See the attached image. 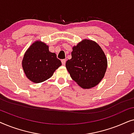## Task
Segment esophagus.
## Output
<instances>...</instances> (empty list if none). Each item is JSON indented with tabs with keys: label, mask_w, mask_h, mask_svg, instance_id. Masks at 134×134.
<instances>
[{
	"label": "esophagus",
	"mask_w": 134,
	"mask_h": 134,
	"mask_svg": "<svg viewBox=\"0 0 134 134\" xmlns=\"http://www.w3.org/2000/svg\"><path fill=\"white\" fill-rule=\"evenodd\" d=\"M66 60H62V65H65V64H66Z\"/></svg>",
	"instance_id": "obj_1"
}]
</instances>
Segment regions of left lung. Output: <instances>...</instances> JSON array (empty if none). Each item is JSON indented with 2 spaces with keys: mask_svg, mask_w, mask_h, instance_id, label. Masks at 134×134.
<instances>
[{
  "mask_svg": "<svg viewBox=\"0 0 134 134\" xmlns=\"http://www.w3.org/2000/svg\"><path fill=\"white\" fill-rule=\"evenodd\" d=\"M72 58L66 67L73 80L85 89L99 84L105 75L107 60L98 43L83 40L72 47Z\"/></svg>",
  "mask_w": 134,
  "mask_h": 134,
  "instance_id": "8db88e82",
  "label": "left lung"
}]
</instances>
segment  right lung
<instances>
[{"label":"right lung","instance_id":"obj_1","mask_svg":"<svg viewBox=\"0 0 134 134\" xmlns=\"http://www.w3.org/2000/svg\"><path fill=\"white\" fill-rule=\"evenodd\" d=\"M25 76L34 83H40L52 76L62 62L55 53L49 51V46L40 41H36L29 47L22 62Z\"/></svg>","mask_w":134,"mask_h":134}]
</instances>
